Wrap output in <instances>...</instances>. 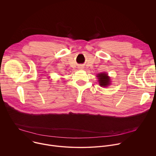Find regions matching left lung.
Returning a JSON list of instances; mask_svg holds the SVG:
<instances>
[{"instance_id":"8db88e82","label":"left lung","mask_w":156,"mask_h":156,"mask_svg":"<svg viewBox=\"0 0 156 156\" xmlns=\"http://www.w3.org/2000/svg\"><path fill=\"white\" fill-rule=\"evenodd\" d=\"M98 82L101 87H107L110 84V79L106 73H100L98 76Z\"/></svg>"}]
</instances>
